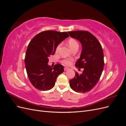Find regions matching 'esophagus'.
I'll use <instances>...</instances> for the list:
<instances>
[{"mask_svg": "<svg viewBox=\"0 0 126 126\" xmlns=\"http://www.w3.org/2000/svg\"><path fill=\"white\" fill-rule=\"evenodd\" d=\"M68 69H69V68H68V67H64V71H66Z\"/></svg>", "mask_w": 126, "mask_h": 126, "instance_id": "obj_1", "label": "esophagus"}]
</instances>
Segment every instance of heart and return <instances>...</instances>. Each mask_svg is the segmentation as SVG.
<instances>
[{
  "mask_svg": "<svg viewBox=\"0 0 126 126\" xmlns=\"http://www.w3.org/2000/svg\"><path fill=\"white\" fill-rule=\"evenodd\" d=\"M68 45H69V46L70 47V48L72 49V50L73 49H74L75 48L79 47V44L78 43V41L74 38H70L68 40ZM60 46H61V44H59L58 46H57V47L56 48L57 51H58ZM62 62L63 64H65V65H70V64L71 63L72 60L67 59H63L62 61Z\"/></svg>",
  "mask_w": 126,
  "mask_h": 126,
  "instance_id": "obj_1",
  "label": "heart"
}]
</instances>
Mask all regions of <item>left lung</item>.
Segmentation results:
<instances>
[{"instance_id": "obj_1", "label": "left lung", "mask_w": 126, "mask_h": 126, "mask_svg": "<svg viewBox=\"0 0 126 126\" xmlns=\"http://www.w3.org/2000/svg\"><path fill=\"white\" fill-rule=\"evenodd\" d=\"M72 38L82 44V50L75 66L79 69L83 68L81 74L76 72L75 77L69 81L72 89L78 93L88 92L99 80L104 66V52L100 42L88 31L69 32Z\"/></svg>"}]
</instances>
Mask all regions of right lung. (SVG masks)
Segmentation results:
<instances>
[{
    "label": "right lung",
    "mask_w": 126,
    "mask_h": 126,
    "mask_svg": "<svg viewBox=\"0 0 126 126\" xmlns=\"http://www.w3.org/2000/svg\"><path fill=\"white\" fill-rule=\"evenodd\" d=\"M67 32L46 30L38 33L29 43L25 63L27 73L32 84L36 89L46 91L54 87L63 67L57 63L52 68L48 65V58L54 55L61 42L69 37Z\"/></svg>",
    "instance_id": "obj_1"
}]
</instances>
